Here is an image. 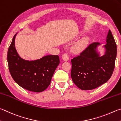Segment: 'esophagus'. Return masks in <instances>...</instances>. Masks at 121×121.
Segmentation results:
<instances>
[{
    "instance_id": "obj_1",
    "label": "esophagus",
    "mask_w": 121,
    "mask_h": 121,
    "mask_svg": "<svg viewBox=\"0 0 121 121\" xmlns=\"http://www.w3.org/2000/svg\"><path fill=\"white\" fill-rule=\"evenodd\" d=\"M62 59L65 61H68L69 60V56L68 53H65L62 55Z\"/></svg>"
}]
</instances>
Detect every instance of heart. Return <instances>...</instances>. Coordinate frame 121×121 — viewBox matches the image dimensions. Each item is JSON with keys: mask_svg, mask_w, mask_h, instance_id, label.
Here are the masks:
<instances>
[{"mask_svg": "<svg viewBox=\"0 0 121 121\" xmlns=\"http://www.w3.org/2000/svg\"><path fill=\"white\" fill-rule=\"evenodd\" d=\"M87 42V39H81L80 41H79L78 43H77L75 46H74V49L77 50V51H79V50H82L85 47V45H86Z\"/></svg>", "mask_w": 121, "mask_h": 121, "instance_id": "b5f03b06", "label": "heart"}]
</instances>
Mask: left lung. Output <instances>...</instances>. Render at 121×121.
Masks as SVG:
<instances>
[{
    "instance_id": "obj_1",
    "label": "left lung",
    "mask_w": 121,
    "mask_h": 121,
    "mask_svg": "<svg viewBox=\"0 0 121 121\" xmlns=\"http://www.w3.org/2000/svg\"><path fill=\"white\" fill-rule=\"evenodd\" d=\"M105 53L100 56L97 51L98 42L90 44L79 56L71 59V77L74 84L82 90L95 89L106 82L115 67L117 47L109 30L106 37Z\"/></svg>"
}]
</instances>
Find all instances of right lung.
Masks as SVG:
<instances>
[{"label": "right lung", "mask_w": 121, "mask_h": 121, "mask_svg": "<svg viewBox=\"0 0 121 121\" xmlns=\"http://www.w3.org/2000/svg\"><path fill=\"white\" fill-rule=\"evenodd\" d=\"M13 37L8 50L9 70L14 81L21 87L29 91L39 93L47 88L56 67L60 63L58 56L49 55L33 61L22 59L15 48Z\"/></svg>", "instance_id": "obj_1"}]
</instances>
